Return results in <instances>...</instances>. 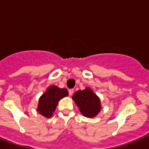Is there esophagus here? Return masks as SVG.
<instances>
[{"label": "esophagus", "instance_id": "obj_1", "mask_svg": "<svg viewBox=\"0 0 149 149\" xmlns=\"http://www.w3.org/2000/svg\"><path fill=\"white\" fill-rule=\"evenodd\" d=\"M72 93H73V89H70V90H69V94L71 96L72 95Z\"/></svg>", "mask_w": 149, "mask_h": 149}]
</instances>
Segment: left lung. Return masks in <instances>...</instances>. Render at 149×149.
Listing matches in <instances>:
<instances>
[{
  "instance_id": "left-lung-1",
  "label": "left lung",
  "mask_w": 149,
  "mask_h": 149,
  "mask_svg": "<svg viewBox=\"0 0 149 149\" xmlns=\"http://www.w3.org/2000/svg\"><path fill=\"white\" fill-rule=\"evenodd\" d=\"M72 99L79 107L80 112L87 118L95 117L101 108L99 97L90 88L77 91Z\"/></svg>"
}]
</instances>
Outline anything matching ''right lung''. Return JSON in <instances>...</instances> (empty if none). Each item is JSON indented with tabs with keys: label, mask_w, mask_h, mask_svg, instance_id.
Instances as JSON below:
<instances>
[{
	"label": "right lung",
	"mask_w": 149,
	"mask_h": 149,
	"mask_svg": "<svg viewBox=\"0 0 149 149\" xmlns=\"http://www.w3.org/2000/svg\"><path fill=\"white\" fill-rule=\"evenodd\" d=\"M66 96H68L66 89H60L56 86H51L39 98L37 111L45 118H51L59 100Z\"/></svg>",
	"instance_id": "add662e5"
}]
</instances>
